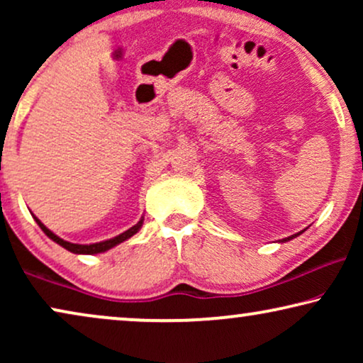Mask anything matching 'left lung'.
Wrapping results in <instances>:
<instances>
[{
  "label": "left lung",
  "mask_w": 363,
  "mask_h": 363,
  "mask_svg": "<svg viewBox=\"0 0 363 363\" xmlns=\"http://www.w3.org/2000/svg\"><path fill=\"white\" fill-rule=\"evenodd\" d=\"M301 233H302V231H301ZM301 233H296V235H292V236H289V238H284V240H281V242H286V241H291V240H294V238L299 236Z\"/></svg>",
  "instance_id": "obj_1"
}]
</instances>
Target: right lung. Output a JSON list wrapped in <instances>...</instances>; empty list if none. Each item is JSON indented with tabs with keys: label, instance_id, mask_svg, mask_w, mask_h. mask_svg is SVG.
<instances>
[{
	"label": "right lung",
	"instance_id": "add662e5",
	"mask_svg": "<svg viewBox=\"0 0 363 363\" xmlns=\"http://www.w3.org/2000/svg\"><path fill=\"white\" fill-rule=\"evenodd\" d=\"M34 220H36L39 228H41V230L46 233V235L51 238L54 242H57L59 246H62L64 250L74 252V255H99V252H106L108 250H112L113 246L121 245V242L128 240V238H132L133 235H135V233H138V230H140L142 225H143V216H142L140 221H138L137 225H133L132 228H128L127 231L121 233V235L116 236V238H111V240H106V241H101V242H92V245H74V242L64 241L62 238H59L57 235H54V233L51 230H48V228L44 226L43 223L39 221L36 216H34Z\"/></svg>",
	"mask_w": 363,
	"mask_h": 363
}]
</instances>
